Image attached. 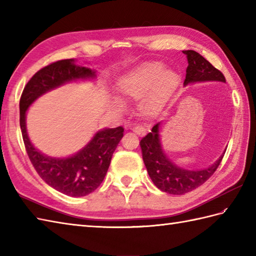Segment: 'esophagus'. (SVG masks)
Listing matches in <instances>:
<instances>
[{"label": "esophagus", "mask_w": 256, "mask_h": 256, "mask_svg": "<svg viewBox=\"0 0 256 256\" xmlns=\"http://www.w3.org/2000/svg\"><path fill=\"white\" fill-rule=\"evenodd\" d=\"M133 132L135 134H138V136H144V135L146 134V130H145V128L142 126V125H138V126L133 128Z\"/></svg>", "instance_id": "1"}]
</instances>
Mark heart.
<instances>
[{"label": "heart", "instance_id": "obj_1", "mask_svg": "<svg viewBox=\"0 0 256 256\" xmlns=\"http://www.w3.org/2000/svg\"><path fill=\"white\" fill-rule=\"evenodd\" d=\"M179 86L178 74L160 62H146L131 72L122 74L114 84V92L122 101L139 100L140 111L146 116H153L162 111ZM120 100H112L110 106L122 111Z\"/></svg>", "mask_w": 256, "mask_h": 256}]
</instances>
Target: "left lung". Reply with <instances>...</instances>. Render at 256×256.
<instances>
[{
	"mask_svg": "<svg viewBox=\"0 0 256 256\" xmlns=\"http://www.w3.org/2000/svg\"><path fill=\"white\" fill-rule=\"evenodd\" d=\"M187 55L188 67L184 84L204 81H222L226 78L220 70L214 68L202 56L194 50H184ZM143 160L148 175L155 186L162 192L170 194H184L204 184L214 175L224 158V155L210 167L200 170H188L174 164L162 150L160 138V123L155 124L152 132L140 142Z\"/></svg>",
	"mask_w": 256,
	"mask_h": 256,
	"instance_id": "1",
	"label": "left lung"
}]
</instances>
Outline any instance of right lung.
<instances>
[{
    "label": "right lung",
    "instance_id": "add662e5",
    "mask_svg": "<svg viewBox=\"0 0 256 256\" xmlns=\"http://www.w3.org/2000/svg\"><path fill=\"white\" fill-rule=\"evenodd\" d=\"M96 72L78 66L74 59H64L42 68L27 82L20 100V125L25 148L38 175L57 192L70 197H84L100 186L112 155L123 138L124 128H103L77 154L54 158L34 148L26 131V111L40 96L72 80L94 79Z\"/></svg>",
    "mask_w": 256,
    "mask_h": 256
}]
</instances>
